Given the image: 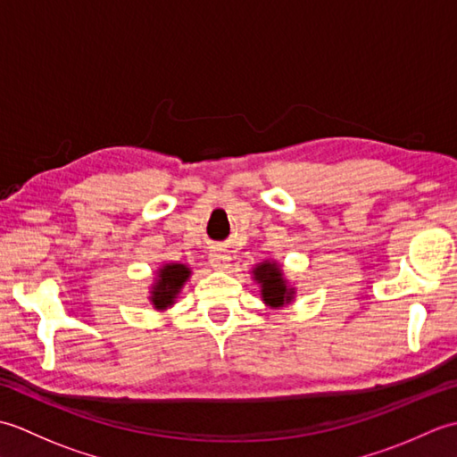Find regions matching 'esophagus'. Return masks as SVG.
<instances>
[{
    "mask_svg": "<svg viewBox=\"0 0 457 457\" xmlns=\"http://www.w3.org/2000/svg\"><path fill=\"white\" fill-rule=\"evenodd\" d=\"M229 259H231V257H229L228 253H223V251H213V253H210V263H212V267H213V269H220V270L228 269Z\"/></svg>",
    "mask_w": 457,
    "mask_h": 457,
    "instance_id": "esophagus-1",
    "label": "esophagus"
}]
</instances>
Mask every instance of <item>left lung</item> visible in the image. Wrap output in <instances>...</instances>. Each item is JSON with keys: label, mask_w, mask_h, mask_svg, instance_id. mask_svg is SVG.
Returning a JSON list of instances; mask_svg holds the SVG:
<instances>
[{"label": "left lung", "mask_w": 457, "mask_h": 457, "mask_svg": "<svg viewBox=\"0 0 457 457\" xmlns=\"http://www.w3.org/2000/svg\"><path fill=\"white\" fill-rule=\"evenodd\" d=\"M251 275H253V280L259 285V295L265 306L280 310L293 304L296 288L288 283V278L283 273V265L278 261H261V263L251 269Z\"/></svg>", "instance_id": "obj_1"}]
</instances>
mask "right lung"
Wrapping results in <instances>:
<instances>
[{
    "label": "right lung",
    "instance_id": "add662e5",
    "mask_svg": "<svg viewBox=\"0 0 457 457\" xmlns=\"http://www.w3.org/2000/svg\"><path fill=\"white\" fill-rule=\"evenodd\" d=\"M192 270L187 263H162L154 270V278L149 287V304L162 312L177 303L184 285L188 283Z\"/></svg>",
    "mask_w": 457,
    "mask_h": 457
}]
</instances>
